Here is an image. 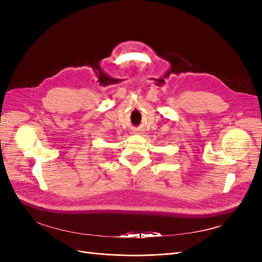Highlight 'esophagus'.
Listing matches in <instances>:
<instances>
[{
  "label": "esophagus",
  "mask_w": 262,
  "mask_h": 262,
  "mask_svg": "<svg viewBox=\"0 0 262 262\" xmlns=\"http://www.w3.org/2000/svg\"><path fill=\"white\" fill-rule=\"evenodd\" d=\"M132 133L136 134V133H139V131H138V130H133V131H132Z\"/></svg>",
  "instance_id": "obj_1"
}]
</instances>
